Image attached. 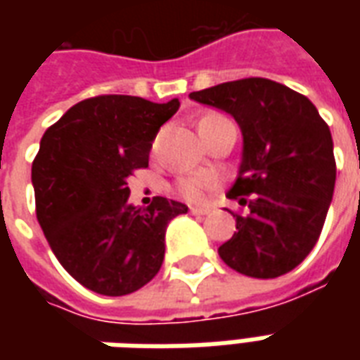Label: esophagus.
<instances>
[{"mask_svg":"<svg viewBox=\"0 0 360 360\" xmlns=\"http://www.w3.org/2000/svg\"><path fill=\"white\" fill-rule=\"evenodd\" d=\"M212 208L208 206H193L191 208V214H195V216H206V214H210Z\"/></svg>","mask_w":360,"mask_h":360,"instance_id":"esophagus-1","label":"esophagus"}]
</instances>
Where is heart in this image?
<instances>
[{
  "label": "heart",
  "mask_w": 360,
  "mask_h": 360,
  "mask_svg": "<svg viewBox=\"0 0 360 360\" xmlns=\"http://www.w3.org/2000/svg\"><path fill=\"white\" fill-rule=\"evenodd\" d=\"M227 123H231L229 119L224 117V115H219V113H206L202 117L198 119V133L200 136H206V134H210L212 131H216L218 127L227 125ZM212 187V179L208 177H183V179L177 181V195H181L185 200L188 202H198V200H202L206 193L210 191Z\"/></svg>",
  "instance_id": "b5f03b06"
}]
</instances>
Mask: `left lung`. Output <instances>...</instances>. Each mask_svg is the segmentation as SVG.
I'll use <instances>...</instances> for the list:
<instances>
[{"instance_id":"1","label":"left lung","mask_w":360,"mask_h":360,"mask_svg":"<svg viewBox=\"0 0 360 360\" xmlns=\"http://www.w3.org/2000/svg\"><path fill=\"white\" fill-rule=\"evenodd\" d=\"M229 113L243 134L241 164L227 196L247 206L218 249L229 268L278 278L314 249L335 187L330 127L307 96L268 79H241L191 92Z\"/></svg>"}]
</instances>
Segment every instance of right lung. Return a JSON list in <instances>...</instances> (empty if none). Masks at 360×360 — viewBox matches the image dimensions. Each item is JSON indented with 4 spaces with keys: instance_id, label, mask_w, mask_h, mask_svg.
<instances>
[{
    "instance_id": "right-lung-1",
    "label": "right lung",
    "mask_w": 360,
    "mask_h": 360,
    "mask_svg": "<svg viewBox=\"0 0 360 360\" xmlns=\"http://www.w3.org/2000/svg\"><path fill=\"white\" fill-rule=\"evenodd\" d=\"M177 110V98L96 96L75 103L40 141L36 218L61 266L94 293L121 297L146 285L164 262L167 224L187 214L185 204L164 196L136 208L127 187Z\"/></svg>"
}]
</instances>
